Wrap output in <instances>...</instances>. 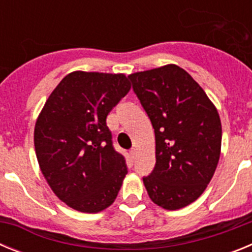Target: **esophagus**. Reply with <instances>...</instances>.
Returning <instances> with one entry per match:
<instances>
[{
    "label": "esophagus",
    "instance_id": "esophagus-1",
    "mask_svg": "<svg viewBox=\"0 0 252 252\" xmlns=\"http://www.w3.org/2000/svg\"><path fill=\"white\" fill-rule=\"evenodd\" d=\"M135 157H136V150H135V149H131V150H130V158H131V159H135Z\"/></svg>",
    "mask_w": 252,
    "mask_h": 252
}]
</instances>
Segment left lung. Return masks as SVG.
<instances>
[{"instance_id": "left-lung-1", "label": "left lung", "mask_w": 252, "mask_h": 252, "mask_svg": "<svg viewBox=\"0 0 252 252\" xmlns=\"http://www.w3.org/2000/svg\"><path fill=\"white\" fill-rule=\"evenodd\" d=\"M155 131L154 170L142 178L151 201L168 211L201 197L221 154L220 115L202 87L175 64L128 75Z\"/></svg>"}]
</instances>
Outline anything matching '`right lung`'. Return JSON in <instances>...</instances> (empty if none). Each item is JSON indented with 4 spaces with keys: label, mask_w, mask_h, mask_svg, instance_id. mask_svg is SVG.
Instances as JSON below:
<instances>
[{
    "label": "right lung",
    "mask_w": 252,
    "mask_h": 252,
    "mask_svg": "<svg viewBox=\"0 0 252 252\" xmlns=\"http://www.w3.org/2000/svg\"><path fill=\"white\" fill-rule=\"evenodd\" d=\"M131 88L128 77L69 73L46 99L35 124L40 170L70 208L101 212L115 202L127 168L115 151L106 120Z\"/></svg>",
    "instance_id": "right-lung-1"
}]
</instances>
